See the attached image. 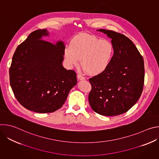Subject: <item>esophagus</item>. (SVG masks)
Wrapping results in <instances>:
<instances>
[{
    "label": "esophagus",
    "mask_w": 159,
    "mask_h": 159,
    "mask_svg": "<svg viewBox=\"0 0 159 159\" xmlns=\"http://www.w3.org/2000/svg\"><path fill=\"white\" fill-rule=\"evenodd\" d=\"M77 78L79 80H85V77L81 74H79L77 75Z\"/></svg>",
    "instance_id": "obj_1"
}]
</instances>
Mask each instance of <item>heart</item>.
<instances>
[{"label":"heart","instance_id":"obj_1","mask_svg":"<svg viewBox=\"0 0 159 159\" xmlns=\"http://www.w3.org/2000/svg\"><path fill=\"white\" fill-rule=\"evenodd\" d=\"M113 54L114 47L111 41L88 34L74 37L69 47L65 50L68 65H77L79 60H81L83 70L90 75H98L105 71Z\"/></svg>","mask_w":159,"mask_h":159}]
</instances>
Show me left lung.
Returning <instances> with one entry per match:
<instances>
[{
  "label": "left lung",
  "mask_w": 159,
  "mask_h": 159,
  "mask_svg": "<svg viewBox=\"0 0 159 159\" xmlns=\"http://www.w3.org/2000/svg\"><path fill=\"white\" fill-rule=\"evenodd\" d=\"M98 31L112 39L114 55L105 71L89 79L92 89L89 102L98 114L116 116L127 112L140 98L144 84V61L128 37L111 30Z\"/></svg>",
  "instance_id": "left-lung-1"
}]
</instances>
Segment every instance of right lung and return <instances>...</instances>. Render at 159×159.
<instances>
[{
  "label": "right lung",
  "mask_w": 159,
  "mask_h": 159,
  "mask_svg": "<svg viewBox=\"0 0 159 159\" xmlns=\"http://www.w3.org/2000/svg\"><path fill=\"white\" fill-rule=\"evenodd\" d=\"M47 30H38L20 44L9 69L10 84L18 102L38 113L53 112L65 102L77 82L74 70L62 65L65 45L42 39Z\"/></svg>",
  "instance_id": "add662e5"
}]
</instances>
